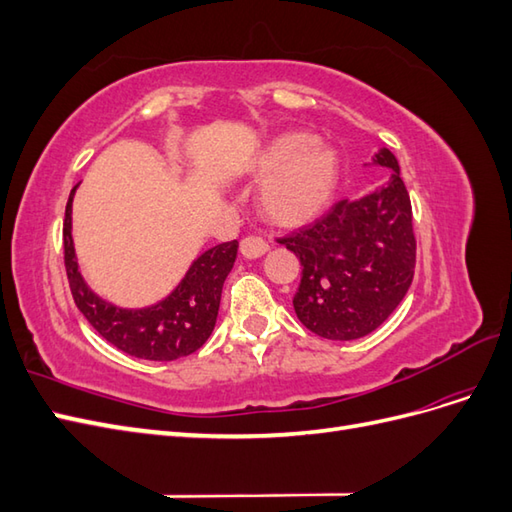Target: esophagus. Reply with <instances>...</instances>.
<instances>
[{"instance_id":"obj_1","label":"esophagus","mask_w":512,"mask_h":512,"mask_svg":"<svg viewBox=\"0 0 512 512\" xmlns=\"http://www.w3.org/2000/svg\"><path fill=\"white\" fill-rule=\"evenodd\" d=\"M267 250H269V243L258 235H250L241 241V254L245 258H260L262 254H267Z\"/></svg>"}]
</instances>
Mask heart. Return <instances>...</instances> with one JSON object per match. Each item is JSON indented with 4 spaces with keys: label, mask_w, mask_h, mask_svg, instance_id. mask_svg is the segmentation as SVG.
Masks as SVG:
<instances>
[{
    "label": "heart",
    "mask_w": 512,
    "mask_h": 512,
    "mask_svg": "<svg viewBox=\"0 0 512 512\" xmlns=\"http://www.w3.org/2000/svg\"><path fill=\"white\" fill-rule=\"evenodd\" d=\"M256 173L267 177L260 209L273 224L297 228L327 209L337 188L339 160L335 151L312 134H284L262 151Z\"/></svg>",
    "instance_id": "heart-1"
}]
</instances>
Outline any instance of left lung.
Returning a JSON list of instances; mask_svg holds the SVG:
<instances>
[{
	"mask_svg": "<svg viewBox=\"0 0 512 512\" xmlns=\"http://www.w3.org/2000/svg\"><path fill=\"white\" fill-rule=\"evenodd\" d=\"M374 164L389 183L356 200H339L314 224L277 239L301 260L292 305L305 327L335 342L376 331L406 297L416 265L412 205L397 158L380 149Z\"/></svg>",
	"mask_w": 512,
	"mask_h": 512,
	"instance_id": "1",
	"label": "left lung"
}]
</instances>
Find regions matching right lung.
Segmentation results:
<instances>
[{
  "instance_id": "add662e5",
  "label": "right lung",
  "mask_w": 512,
  "mask_h": 512,
  "mask_svg": "<svg viewBox=\"0 0 512 512\" xmlns=\"http://www.w3.org/2000/svg\"><path fill=\"white\" fill-rule=\"evenodd\" d=\"M64 220V262L76 307L108 344L136 359L175 361L203 346L218 320L222 286L237 258V241H228L200 254L181 284L160 303L143 309H121L100 299L79 271L72 243V198Z\"/></svg>"
}]
</instances>
